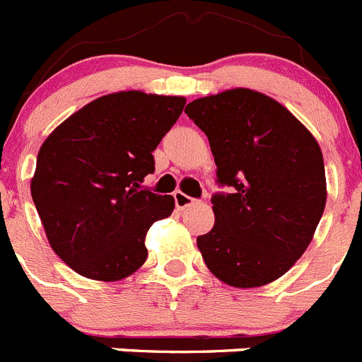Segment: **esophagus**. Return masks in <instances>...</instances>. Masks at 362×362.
<instances>
[{
	"instance_id": "esophagus-1",
	"label": "esophagus",
	"mask_w": 362,
	"mask_h": 362,
	"mask_svg": "<svg viewBox=\"0 0 362 362\" xmlns=\"http://www.w3.org/2000/svg\"><path fill=\"white\" fill-rule=\"evenodd\" d=\"M174 199H175V206H177L179 210L188 209V206H192V204L196 203V199H192L190 196L183 194V192H181V190L174 192Z\"/></svg>"
}]
</instances>
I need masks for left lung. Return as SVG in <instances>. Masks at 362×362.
I'll return each mask as SVG.
<instances>
[{
    "label": "left lung",
    "mask_w": 362,
    "mask_h": 362,
    "mask_svg": "<svg viewBox=\"0 0 362 362\" xmlns=\"http://www.w3.org/2000/svg\"><path fill=\"white\" fill-rule=\"evenodd\" d=\"M187 116L206 134L217 181L235 188L212 197V230L197 248L214 276L233 288H259L305 254L326 204L317 139L263 92L230 88L194 99Z\"/></svg>",
    "instance_id": "obj_1"
}]
</instances>
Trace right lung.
I'll use <instances>...</instances> for the list:
<instances>
[{"mask_svg": "<svg viewBox=\"0 0 362 362\" xmlns=\"http://www.w3.org/2000/svg\"><path fill=\"white\" fill-rule=\"evenodd\" d=\"M185 103L183 95L114 92L74 112L43 141L32 199L50 248L79 276L112 283L146 261V232L175 201L143 181Z\"/></svg>", "mask_w": 362, "mask_h": 362, "instance_id": "obj_1", "label": "right lung"}]
</instances>
